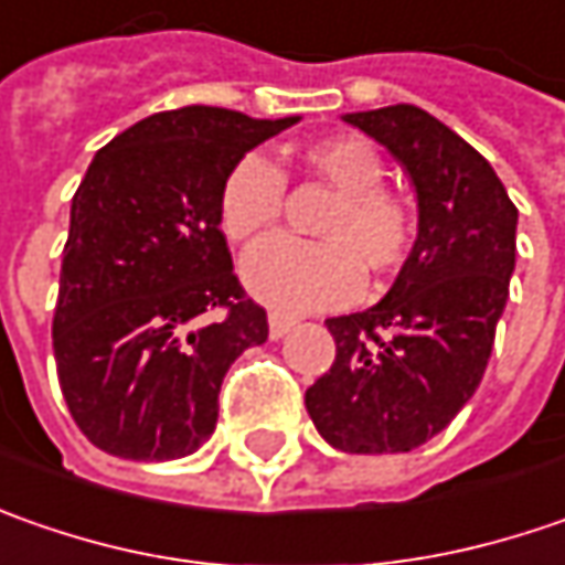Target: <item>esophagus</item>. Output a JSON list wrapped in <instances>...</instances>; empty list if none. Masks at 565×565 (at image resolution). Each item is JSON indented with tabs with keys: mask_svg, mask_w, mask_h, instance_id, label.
<instances>
[{
	"mask_svg": "<svg viewBox=\"0 0 565 565\" xmlns=\"http://www.w3.org/2000/svg\"><path fill=\"white\" fill-rule=\"evenodd\" d=\"M294 326H297V322H294L290 316H284V312H271V316H268V331H271V338H284Z\"/></svg>",
	"mask_w": 565,
	"mask_h": 565,
	"instance_id": "34e87169",
	"label": "esophagus"
}]
</instances>
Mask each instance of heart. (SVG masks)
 Listing matches in <instances>:
<instances>
[{"mask_svg": "<svg viewBox=\"0 0 565 565\" xmlns=\"http://www.w3.org/2000/svg\"><path fill=\"white\" fill-rule=\"evenodd\" d=\"M300 160L316 180L338 192L319 236L326 243L268 239L243 258L246 290L284 312L341 307L363 290V265L392 275L405 265L414 239L411 211L382 189L380 151L360 136H329L309 141ZM284 209V173L262 158L246 154L227 170L217 192V224L227 239L253 243L268 234Z\"/></svg>", "mask_w": 565, "mask_h": 565, "instance_id": "obj_1", "label": "heart"}]
</instances>
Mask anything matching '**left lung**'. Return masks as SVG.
I'll return each instance as SVG.
<instances>
[{
    "mask_svg": "<svg viewBox=\"0 0 565 565\" xmlns=\"http://www.w3.org/2000/svg\"><path fill=\"white\" fill-rule=\"evenodd\" d=\"M344 122L405 167L417 239L376 307L326 319L338 351L307 388V411L341 452H411L449 427L483 380L515 271L519 209L487 158L414 104Z\"/></svg>",
    "mask_w": 565,
    "mask_h": 565,
    "instance_id": "8db88e82",
    "label": "left lung"
}]
</instances>
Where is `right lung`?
Returning a JSON list of instances; mask_svg holds the SVG:
<instances>
[{
  "mask_svg": "<svg viewBox=\"0 0 565 565\" xmlns=\"http://www.w3.org/2000/svg\"><path fill=\"white\" fill-rule=\"evenodd\" d=\"M294 122L180 107L94 154L72 199L53 351L68 414L97 449L170 461L214 433L231 363L268 338L236 281L217 192Z\"/></svg>",
  "mask_w": 565,
  "mask_h": 565,
  "instance_id": "1",
  "label": "right lung"
}]
</instances>
